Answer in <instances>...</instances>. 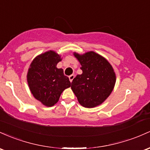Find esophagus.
<instances>
[{
  "instance_id": "1",
  "label": "esophagus",
  "mask_w": 150,
  "mask_h": 150,
  "mask_svg": "<svg viewBox=\"0 0 150 150\" xmlns=\"http://www.w3.org/2000/svg\"><path fill=\"white\" fill-rule=\"evenodd\" d=\"M69 81H70L71 82L72 81H73L74 79V75L71 74V76H69Z\"/></svg>"
}]
</instances>
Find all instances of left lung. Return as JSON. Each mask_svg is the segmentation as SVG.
Returning <instances> with one entry per match:
<instances>
[{
	"label": "left lung",
	"mask_w": 150,
	"mask_h": 150,
	"mask_svg": "<svg viewBox=\"0 0 150 150\" xmlns=\"http://www.w3.org/2000/svg\"><path fill=\"white\" fill-rule=\"evenodd\" d=\"M74 56L81 65V74L71 82L72 91L82 106L88 108L100 105L113 90L116 75L112 65L105 57L93 51Z\"/></svg>",
	"instance_id": "left-lung-1"
}]
</instances>
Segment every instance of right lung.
<instances>
[{
  "label": "right lung",
  "instance_id": "obj_1",
  "mask_svg": "<svg viewBox=\"0 0 150 150\" xmlns=\"http://www.w3.org/2000/svg\"><path fill=\"white\" fill-rule=\"evenodd\" d=\"M61 55L49 50L37 56L30 64L27 74L29 88L35 98L47 107L54 105L62 92L71 86L62 69L57 67Z\"/></svg>",
  "mask_w": 150,
  "mask_h": 150
}]
</instances>
